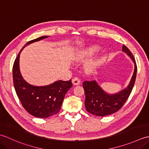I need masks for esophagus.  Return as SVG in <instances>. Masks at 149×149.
Here are the masks:
<instances>
[{"label":"esophagus","instance_id":"obj_1","mask_svg":"<svg viewBox=\"0 0 149 149\" xmlns=\"http://www.w3.org/2000/svg\"><path fill=\"white\" fill-rule=\"evenodd\" d=\"M72 83L74 84V85H79L81 83V81L78 77H74L72 79Z\"/></svg>","mask_w":149,"mask_h":149}]
</instances>
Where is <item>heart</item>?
<instances>
[{
    "mask_svg": "<svg viewBox=\"0 0 149 149\" xmlns=\"http://www.w3.org/2000/svg\"><path fill=\"white\" fill-rule=\"evenodd\" d=\"M97 49L96 48H93V49H90L88 50V51L86 52V55H91L93 53H94L95 52L97 51ZM95 66V63H91V64L88 66V69L90 70H92L94 69Z\"/></svg>",
    "mask_w": 149,
    "mask_h": 149,
    "instance_id": "obj_1",
    "label": "heart"
}]
</instances>
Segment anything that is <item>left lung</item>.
Listing matches in <instances>:
<instances>
[{"instance_id": "1", "label": "left lung", "mask_w": 149, "mask_h": 149, "mask_svg": "<svg viewBox=\"0 0 149 149\" xmlns=\"http://www.w3.org/2000/svg\"><path fill=\"white\" fill-rule=\"evenodd\" d=\"M123 52L131 57L134 63V71L127 88L115 95H109L101 89L95 81H84L83 86L85 93L84 105L88 112L98 116L111 115L122 108L130 95L134 85L137 65L132 52L127 47L122 46Z\"/></svg>"}]
</instances>
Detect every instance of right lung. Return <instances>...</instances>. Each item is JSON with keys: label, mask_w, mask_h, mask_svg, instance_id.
I'll return each instance as SVG.
<instances>
[{"label": "right lung", "mask_w": 149, "mask_h": 149, "mask_svg": "<svg viewBox=\"0 0 149 149\" xmlns=\"http://www.w3.org/2000/svg\"><path fill=\"white\" fill-rule=\"evenodd\" d=\"M47 37L41 36L31 40L24 47ZM22 50L13 66V79L16 93L22 106L31 115L38 118H45L56 115L59 112L65 94L72 87V80H61L49 86L40 87L28 84L22 77L19 70V58Z\"/></svg>", "instance_id": "obj_1"}]
</instances>
